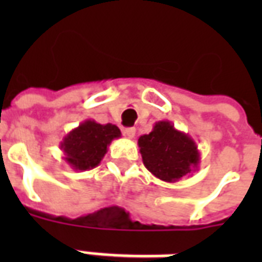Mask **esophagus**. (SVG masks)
<instances>
[{
  "label": "esophagus",
  "mask_w": 262,
  "mask_h": 262,
  "mask_svg": "<svg viewBox=\"0 0 262 262\" xmlns=\"http://www.w3.org/2000/svg\"><path fill=\"white\" fill-rule=\"evenodd\" d=\"M123 133H125V135H126L129 139H133V137L136 136V129L135 127H126Z\"/></svg>",
  "instance_id": "obj_1"
}]
</instances>
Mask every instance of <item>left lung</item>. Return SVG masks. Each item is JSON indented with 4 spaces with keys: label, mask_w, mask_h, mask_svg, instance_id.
Segmentation results:
<instances>
[{
    "label": "left lung",
    "mask_w": 262,
    "mask_h": 262,
    "mask_svg": "<svg viewBox=\"0 0 262 262\" xmlns=\"http://www.w3.org/2000/svg\"><path fill=\"white\" fill-rule=\"evenodd\" d=\"M139 148L148 171L164 182H177L200 163L194 140L177 130L170 121H159L149 135L140 136Z\"/></svg>",
    "instance_id": "1"
}]
</instances>
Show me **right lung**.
<instances>
[{
	"label": "right lung",
	"mask_w": 262,
	"mask_h": 262,
	"mask_svg": "<svg viewBox=\"0 0 262 262\" xmlns=\"http://www.w3.org/2000/svg\"><path fill=\"white\" fill-rule=\"evenodd\" d=\"M121 137V130L113 123L95 122L87 119L68 133L61 141L67 163L76 171L96 167L106 155L107 148L114 139Z\"/></svg>",
	"instance_id": "obj_1"
}]
</instances>
